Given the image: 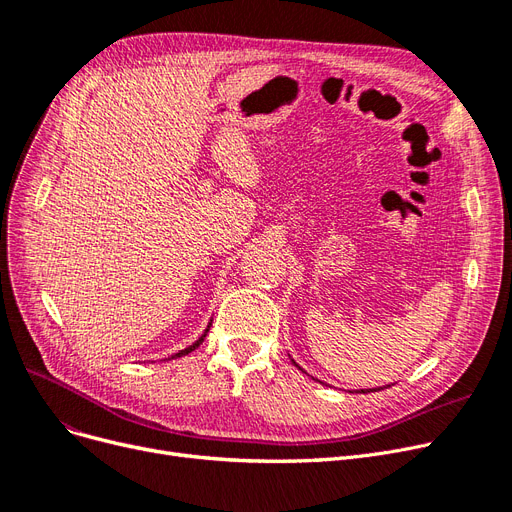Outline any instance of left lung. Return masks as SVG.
<instances>
[{"label": "left lung", "instance_id": "1", "mask_svg": "<svg viewBox=\"0 0 512 512\" xmlns=\"http://www.w3.org/2000/svg\"><path fill=\"white\" fill-rule=\"evenodd\" d=\"M293 364H295V362H293ZM295 366H297V364H295ZM387 387H389V385H387ZM381 389H383V387H381ZM370 391H379V389H366V391H364V389H362V391H360V393H370Z\"/></svg>", "mask_w": 512, "mask_h": 512}]
</instances>
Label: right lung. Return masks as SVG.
<instances>
[{
	"label": "right lung",
	"mask_w": 512,
	"mask_h": 512,
	"mask_svg": "<svg viewBox=\"0 0 512 512\" xmlns=\"http://www.w3.org/2000/svg\"><path fill=\"white\" fill-rule=\"evenodd\" d=\"M209 328H211V322H209V326H207V330H205V335H201V339L198 341H194L190 347H186V349H182V351H177L175 355H171V360H175V358H182V355H188L190 351H194L198 345H201L203 341H205V337H207V332H209Z\"/></svg>",
	"instance_id": "obj_1"
}]
</instances>
